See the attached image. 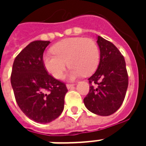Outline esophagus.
Wrapping results in <instances>:
<instances>
[{"label":"esophagus","mask_w":146,"mask_h":146,"mask_svg":"<svg viewBox=\"0 0 146 146\" xmlns=\"http://www.w3.org/2000/svg\"><path fill=\"white\" fill-rule=\"evenodd\" d=\"M73 86H74V84H66V87H67V89H71V88Z\"/></svg>","instance_id":"1"}]
</instances>
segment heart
<instances>
[{
  "instance_id": "heart-1",
  "label": "heart",
  "mask_w": 146,
  "mask_h": 146,
  "mask_svg": "<svg viewBox=\"0 0 146 146\" xmlns=\"http://www.w3.org/2000/svg\"><path fill=\"white\" fill-rule=\"evenodd\" d=\"M50 50L53 54H45L42 60L45 69L56 79L63 76L67 64L70 67L69 76L73 79L92 74L99 63V48L92 38H66L53 45Z\"/></svg>"
}]
</instances>
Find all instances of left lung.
<instances>
[{
    "label": "left lung",
    "mask_w": 146,
    "mask_h": 146,
    "mask_svg": "<svg viewBox=\"0 0 146 146\" xmlns=\"http://www.w3.org/2000/svg\"><path fill=\"white\" fill-rule=\"evenodd\" d=\"M100 62L89 77V92L83 99L92 113L109 116L120 108L128 87V74L124 57L111 42L98 36Z\"/></svg>",
    "instance_id": "left-lung-1"
}]
</instances>
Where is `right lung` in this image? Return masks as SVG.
I'll return each mask as SVG.
<instances>
[{
    "instance_id": "right-lung-1",
    "label": "right lung",
    "mask_w": 146,
    "mask_h": 146,
    "mask_svg": "<svg viewBox=\"0 0 146 146\" xmlns=\"http://www.w3.org/2000/svg\"><path fill=\"white\" fill-rule=\"evenodd\" d=\"M49 41H34L22 50L13 64L10 82L17 103L29 119L47 123L64 110L65 83L50 75L43 64Z\"/></svg>"
}]
</instances>
